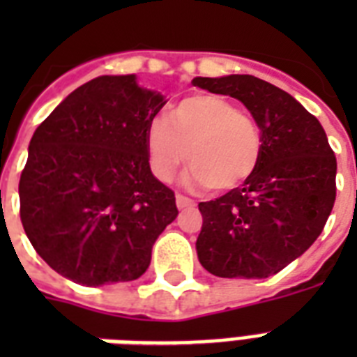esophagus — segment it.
<instances>
[{"instance_id": "1", "label": "esophagus", "mask_w": 357, "mask_h": 357, "mask_svg": "<svg viewBox=\"0 0 357 357\" xmlns=\"http://www.w3.org/2000/svg\"><path fill=\"white\" fill-rule=\"evenodd\" d=\"M176 206H178V209H187V207L195 206V200H190L183 195H176Z\"/></svg>"}]
</instances>
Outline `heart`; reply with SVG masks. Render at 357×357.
<instances>
[{
	"instance_id": "obj_1",
	"label": "heart",
	"mask_w": 357,
	"mask_h": 357,
	"mask_svg": "<svg viewBox=\"0 0 357 357\" xmlns=\"http://www.w3.org/2000/svg\"><path fill=\"white\" fill-rule=\"evenodd\" d=\"M151 172L170 181L187 157L192 179L209 190L237 189L254 176L263 153L261 129L222 96L200 94L174 105L146 129Z\"/></svg>"
}]
</instances>
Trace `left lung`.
<instances>
[{
  "instance_id": "left-lung-1",
  "label": "left lung",
  "mask_w": 357,
  "mask_h": 357,
  "mask_svg": "<svg viewBox=\"0 0 357 357\" xmlns=\"http://www.w3.org/2000/svg\"><path fill=\"white\" fill-rule=\"evenodd\" d=\"M192 85L238 100L263 137L254 176L198 204V259L218 278L278 274L315 243L333 209L337 161L326 133L291 94L254 75L195 77Z\"/></svg>"
}]
</instances>
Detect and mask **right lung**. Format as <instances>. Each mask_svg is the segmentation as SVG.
Segmentation results:
<instances>
[{
    "label": "right lung",
    "instance_id": "obj_1",
    "mask_svg": "<svg viewBox=\"0 0 357 357\" xmlns=\"http://www.w3.org/2000/svg\"><path fill=\"white\" fill-rule=\"evenodd\" d=\"M167 103L137 75H100L36 128L20 178V218L36 254L61 276L100 287L133 282L178 217L151 174L146 129Z\"/></svg>",
    "mask_w": 357,
    "mask_h": 357
}]
</instances>
